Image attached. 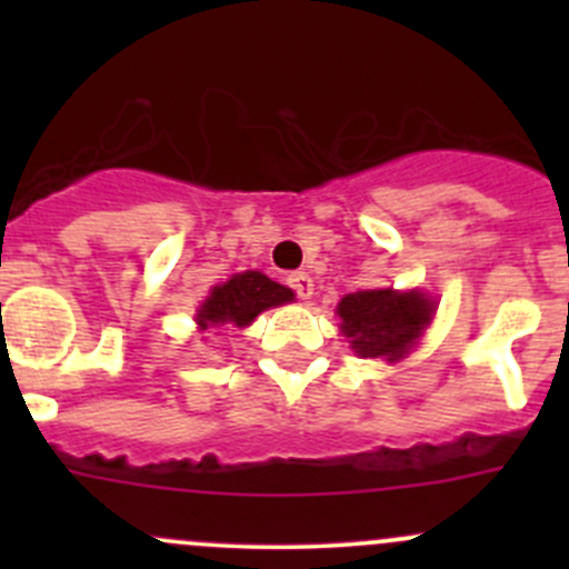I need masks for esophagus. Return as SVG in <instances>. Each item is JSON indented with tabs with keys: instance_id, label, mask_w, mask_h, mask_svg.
<instances>
[{
	"instance_id": "1",
	"label": "esophagus",
	"mask_w": 569,
	"mask_h": 569,
	"mask_svg": "<svg viewBox=\"0 0 569 569\" xmlns=\"http://www.w3.org/2000/svg\"><path fill=\"white\" fill-rule=\"evenodd\" d=\"M286 283H289V289L295 291L300 300H308V297L313 295V280L308 272H291L289 278H286Z\"/></svg>"
}]
</instances>
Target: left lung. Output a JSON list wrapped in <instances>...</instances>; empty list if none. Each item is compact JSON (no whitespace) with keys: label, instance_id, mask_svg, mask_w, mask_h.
Returning a JSON list of instances; mask_svg holds the SVG:
<instances>
[{"label":"left lung","instance_id":"1","mask_svg":"<svg viewBox=\"0 0 569 569\" xmlns=\"http://www.w3.org/2000/svg\"><path fill=\"white\" fill-rule=\"evenodd\" d=\"M338 317L360 358L399 360L432 321V302L421 291H358L338 302Z\"/></svg>","mask_w":569,"mask_h":569}]
</instances>
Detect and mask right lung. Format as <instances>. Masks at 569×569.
Wrapping results in <instances>:
<instances>
[{"label": "right lung", "instance_id": "obj_1", "mask_svg": "<svg viewBox=\"0 0 569 569\" xmlns=\"http://www.w3.org/2000/svg\"><path fill=\"white\" fill-rule=\"evenodd\" d=\"M295 300L291 289L274 283L267 274L261 272H242L233 274L228 283L214 286L211 289L209 300L200 306L198 311V325L200 330L211 325H237L244 327L261 311L274 306H283V302Z\"/></svg>", "mask_w": 569, "mask_h": 569}]
</instances>
